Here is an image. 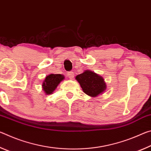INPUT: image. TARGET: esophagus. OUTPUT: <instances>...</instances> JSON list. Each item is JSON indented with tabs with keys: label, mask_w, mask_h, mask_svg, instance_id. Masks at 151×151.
Masks as SVG:
<instances>
[{
	"label": "esophagus",
	"mask_w": 151,
	"mask_h": 151,
	"mask_svg": "<svg viewBox=\"0 0 151 151\" xmlns=\"http://www.w3.org/2000/svg\"><path fill=\"white\" fill-rule=\"evenodd\" d=\"M67 75H68V78H69L72 79V78H74V73L73 72V71H70V72H68Z\"/></svg>",
	"instance_id": "1"
}]
</instances>
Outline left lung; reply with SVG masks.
I'll list each match as a JSON object with an SVG mask.
<instances>
[{"mask_svg":"<svg viewBox=\"0 0 151 151\" xmlns=\"http://www.w3.org/2000/svg\"><path fill=\"white\" fill-rule=\"evenodd\" d=\"M76 79L80 84L84 93L91 96L99 95L104 92L106 87L104 79L90 70H86L78 75Z\"/></svg>","mask_w":151,"mask_h":151,"instance_id":"8db88e82","label":"left lung"}]
</instances>
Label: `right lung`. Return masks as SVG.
Wrapping results in <instances>:
<instances>
[{"label":"right lung","mask_w":151,"mask_h":151,"mask_svg":"<svg viewBox=\"0 0 151 151\" xmlns=\"http://www.w3.org/2000/svg\"><path fill=\"white\" fill-rule=\"evenodd\" d=\"M64 79V76L60 74H51L46 77L42 83V88L46 94H49L52 93L57 87L60 81Z\"/></svg>","instance_id":"1"}]
</instances>
